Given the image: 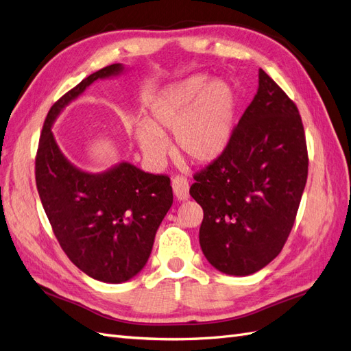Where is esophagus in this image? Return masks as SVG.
Masks as SVG:
<instances>
[{"label":"esophagus","mask_w":351,"mask_h":351,"mask_svg":"<svg viewBox=\"0 0 351 351\" xmlns=\"http://www.w3.org/2000/svg\"><path fill=\"white\" fill-rule=\"evenodd\" d=\"M173 194L179 202H185L190 197V186H188V181L184 176H176L172 181Z\"/></svg>","instance_id":"esophagus-1"}]
</instances>
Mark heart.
Instances as JSON below:
<instances>
[{
	"mask_svg": "<svg viewBox=\"0 0 351 351\" xmlns=\"http://www.w3.org/2000/svg\"><path fill=\"white\" fill-rule=\"evenodd\" d=\"M237 96L226 80L191 75L160 88L151 97L148 120L136 124L134 136L143 154L161 161L167 133L179 154L194 163H212L228 148L234 132Z\"/></svg>",
	"mask_w": 351,
	"mask_h": 351,
	"instance_id": "b5f03b06",
	"label": "heart"
}]
</instances>
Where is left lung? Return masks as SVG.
Wrapping results in <instances>:
<instances>
[{"instance_id": "8db88e82", "label": "left lung", "mask_w": 351, "mask_h": 351, "mask_svg": "<svg viewBox=\"0 0 351 351\" xmlns=\"http://www.w3.org/2000/svg\"><path fill=\"white\" fill-rule=\"evenodd\" d=\"M258 77V92L228 148L190 188L204 213L199 239L206 259L239 277L280 254L308 173L298 108L263 69Z\"/></svg>"}]
</instances>
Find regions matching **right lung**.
Listing matches in <instances>:
<instances>
[{
    "mask_svg": "<svg viewBox=\"0 0 351 351\" xmlns=\"http://www.w3.org/2000/svg\"><path fill=\"white\" fill-rule=\"evenodd\" d=\"M124 71L123 64L105 66L62 96L44 121L35 158L37 190L60 247L83 273L104 283L128 282L145 267L173 203L170 179L129 161L86 172L65 157L51 128L88 86Z\"/></svg>",
    "mask_w": 351,
    "mask_h": 351,
    "instance_id": "add662e5",
    "label": "right lung"
}]
</instances>
